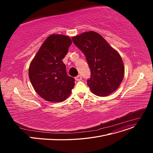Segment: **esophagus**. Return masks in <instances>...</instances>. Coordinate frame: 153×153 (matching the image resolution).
Here are the masks:
<instances>
[{"instance_id":"obj_1","label":"esophagus","mask_w":153,"mask_h":153,"mask_svg":"<svg viewBox=\"0 0 153 153\" xmlns=\"http://www.w3.org/2000/svg\"><path fill=\"white\" fill-rule=\"evenodd\" d=\"M75 79L77 81H81V80H82V77H81V76L79 75V76H76V77H75Z\"/></svg>"}]
</instances>
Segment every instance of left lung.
Returning a JSON list of instances; mask_svg holds the SVG:
<instances>
[{"label": "left lung", "mask_w": 153, "mask_h": 153, "mask_svg": "<svg viewBox=\"0 0 153 153\" xmlns=\"http://www.w3.org/2000/svg\"><path fill=\"white\" fill-rule=\"evenodd\" d=\"M85 55L91 69L87 85L96 95L106 97L115 91L124 77L121 56L100 34L91 31L72 37Z\"/></svg>", "instance_id": "obj_1"}]
</instances>
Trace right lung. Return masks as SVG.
<instances>
[{
    "instance_id": "add662e5",
    "label": "right lung",
    "mask_w": 153,
    "mask_h": 153,
    "mask_svg": "<svg viewBox=\"0 0 153 153\" xmlns=\"http://www.w3.org/2000/svg\"><path fill=\"white\" fill-rule=\"evenodd\" d=\"M72 44L63 35L48 36L30 63L28 75L37 94L46 101L66 100L74 86L75 80L68 76L62 61Z\"/></svg>"
}]
</instances>
